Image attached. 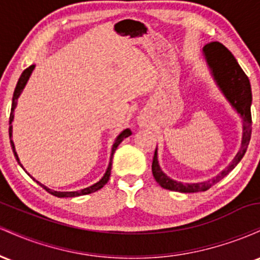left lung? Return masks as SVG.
Wrapping results in <instances>:
<instances>
[{"instance_id":"left-lung-1","label":"left lung","mask_w":260,"mask_h":260,"mask_svg":"<svg viewBox=\"0 0 260 260\" xmlns=\"http://www.w3.org/2000/svg\"><path fill=\"white\" fill-rule=\"evenodd\" d=\"M203 57H204L207 66L210 71L211 77L225 99L229 101L232 109L242 118V142L238 153L232 160V162L222 170L216 177L204 182L197 183H182L169 177L160 168L159 157H157V147L155 149L153 165V175L155 181L165 189L175 190L181 193H196L204 192L211 186L225 177L235 166L240 162L246 153L247 147L249 144L250 133H252V115H250V105H252V89L248 77L244 74L242 68L236 61L231 52L220 43H210L203 47Z\"/></svg>"}]
</instances>
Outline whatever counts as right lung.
<instances>
[{
    "instance_id": "1",
    "label": "right lung",
    "mask_w": 260,
    "mask_h": 260,
    "mask_svg": "<svg viewBox=\"0 0 260 260\" xmlns=\"http://www.w3.org/2000/svg\"><path fill=\"white\" fill-rule=\"evenodd\" d=\"M34 68H35V64H31L30 67L26 68L24 72L22 73V76L19 77V79H18L17 86H16V89H14V92H13V99H12L11 116H10V139H11V147H12V150H13L14 157H16V160L18 161V164H19V165L22 166V169L24 170V171H25V169L23 168V165H22V164H20V160H19V157H18V154H17V151H16V147H14V143H13V140H12V128H13V126H12V123H13V120H14V110H16V107H17L18 99H19V96H20V94H22V91L24 90L26 83H28L29 78H30V76H31L32 71H34ZM131 134H132V132H131L129 128H126V129L122 131V132L118 134L117 137H116L115 143H113L112 149H111V156H110L109 166H107L105 174H104L103 177H101L100 180L96 182V183L91 184V186H89V187H86V188H83V189H80V190H73V192H59V190H53V189H51V188L46 187V186H45V184L40 183V182H39V181H37V182H38L39 184H40L41 187L44 188L45 190H47V192H49L50 194H52V196H55V197H58V198H72V197H79V196L89 194V193H92V192H96V190H99L100 188H103L104 186H105V184L107 183V181H109L110 175H111L112 156H113V154H115L116 149H117L118 145L121 144L122 140H123L124 138H127V137H129ZM26 174H28V172H26ZM29 176H30V175H29ZM30 177H31V176H30ZM32 180L35 181V178H32Z\"/></svg>"
}]
</instances>
